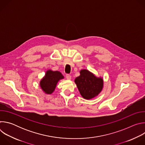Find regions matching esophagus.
<instances>
[{"label": "esophagus", "instance_id": "1", "mask_svg": "<svg viewBox=\"0 0 145 145\" xmlns=\"http://www.w3.org/2000/svg\"><path fill=\"white\" fill-rule=\"evenodd\" d=\"M66 78L68 80H71V76L69 74H66Z\"/></svg>", "mask_w": 145, "mask_h": 145}]
</instances>
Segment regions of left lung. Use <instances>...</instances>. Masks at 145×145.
I'll return each instance as SVG.
<instances>
[{
	"mask_svg": "<svg viewBox=\"0 0 145 145\" xmlns=\"http://www.w3.org/2000/svg\"><path fill=\"white\" fill-rule=\"evenodd\" d=\"M80 73V76L74 81L82 97L91 99L97 96L103 88V79L95 77L86 69L81 70Z\"/></svg>",
	"mask_w": 145,
	"mask_h": 145,
	"instance_id": "8db88e82",
	"label": "left lung"
}]
</instances>
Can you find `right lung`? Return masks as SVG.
I'll list each match as a JSON object with an SVG mask.
<instances>
[{
    "instance_id": "obj_1",
    "label": "right lung",
    "mask_w": 145,
    "mask_h": 145,
    "mask_svg": "<svg viewBox=\"0 0 145 145\" xmlns=\"http://www.w3.org/2000/svg\"><path fill=\"white\" fill-rule=\"evenodd\" d=\"M64 78L59 72L48 71L45 77L40 81V85L43 91L48 94H51L54 90L57 82Z\"/></svg>"
}]
</instances>
